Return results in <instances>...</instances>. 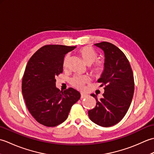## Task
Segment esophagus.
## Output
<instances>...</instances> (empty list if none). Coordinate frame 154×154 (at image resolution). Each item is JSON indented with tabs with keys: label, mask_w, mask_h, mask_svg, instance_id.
<instances>
[{
	"label": "esophagus",
	"mask_w": 154,
	"mask_h": 154,
	"mask_svg": "<svg viewBox=\"0 0 154 154\" xmlns=\"http://www.w3.org/2000/svg\"><path fill=\"white\" fill-rule=\"evenodd\" d=\"M88 96L87 94H85V93H81V99H85V98H87Z\"/></svg>",
	"instance_id": "esophagus-1"
}]
</instances>
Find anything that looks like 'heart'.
Returning a JSON list of instances; mask_svg holds the SVG:
<instances>
[{"mask_svg":"<svg viewBox=\"0 0 154 154\" xmlns=\"http://www.w3.org/2000/svg\"><path fill=\"white\" fill-rule=\"evenodd\" d=\"M79 54L81 55V58L83 59L85 64L87 65H91L97 60L98 55L97 52L94 51L92 48L89 46L83 47L79 51ZM69 60V57L67 56L65 57L64 62H63V66H67V63ZM104 71V65L101 62L97 61L91 66V71L94 76L95 77H99L103 73ZM89 81L88 77L85 76H75L73 79H71V85L73 87H76L77 89H83L84 87V85Z\"/></svg>","mask_w":154,"mask_h":154,"instance_id":"b5f03b06","label":"heart"}]
</instances>
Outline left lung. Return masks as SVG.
<instances>
[{"label": "left lung", "instance_id": "8db88e82", "mask_svg": "<svg viewBox=\"0 0 154 154\" xmlns=\"http://www.w3.org/2000/svg\"><path fill=\"white\" fill-rule=\"evenodd\" d=\"M94 45L104 54V71L98 82L105 87L103 97L100 99L97 94H91L97 104L88 114L97 125L109 127L119 123L129 109L134 91V75L126 55L116 45L106 42Z\"/></svg>", "mask_w": 154, "mask_h": 154}]
</instances>
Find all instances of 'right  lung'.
<instances>
[{
  "label": "right lung",
  "instance_id": "obj_1",
  "mask_svg": "<svg viewBox=\"0 0 154 154\" xmlns=\"http://www.w3.org/2000/svg\"><path fill=\"white\" fill-rule=\"evenodd\" d=\"M76 46L47 45L32 55L26 67L22 91L29 112L39 123L53 127L67 119L71 106L81 97L69 88L61 91L56 77L63 72L65 55Z\"/></svg>",
  "mask_w": 154,
  "mask_h": 154
}]
</instances>
